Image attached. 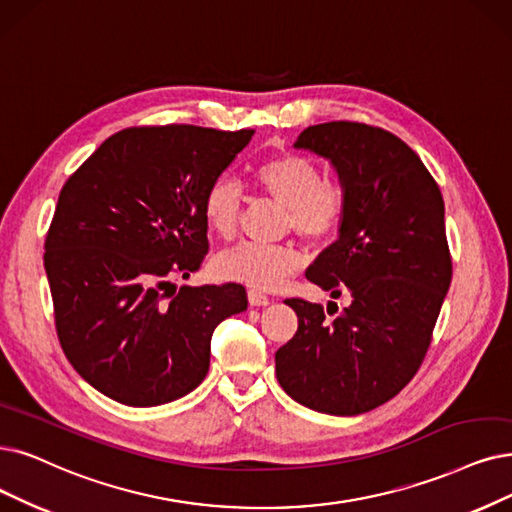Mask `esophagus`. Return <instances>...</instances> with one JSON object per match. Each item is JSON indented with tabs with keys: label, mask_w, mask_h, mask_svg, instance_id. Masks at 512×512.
<instances>
[{
	"label": "esophagus",
	"mask_w": 512,
	"mask_h": 512,
	"mask_svg": "<svg viewBox=\"0 0 512 512\" xmlns=\"http://www.w3.org/2000/svg\"><path fill=\"white\" fill-rule=\"evenodd\" d=\"M248 300H250L252 306H267V304H271V298L267 294L258 292V290H250L248 292Z\"/></svg>",
	"instance_id": "esophagus-1"
}]
</instances>
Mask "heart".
<instances>
[{"label":"heart","mask_w":512,"mask_h":512,"mask_svg":"<svg viewBox=\"0 0 512 512\" xmlns=\"http://www.w3.org/2000/svg\"><path fill=\"white\" fill-rule=\"evenodd\" d=\"M254 185L290 212L294 231L313 241L330 239L342 224L346 195L342 187L325 182L323 172L302 155H281L260 163ZM241 191L237 182L220 176L203 193L201 212L210 233L229 239L237 229ZM304 252L296 245H260L241 241L220 252L212 269L220 279L237 281L256 290H275L302 269Z\"/></svg>","instance_id":"obj_1"}]
</instances>
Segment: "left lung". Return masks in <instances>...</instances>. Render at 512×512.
Masks as SVG:
<instances>
[{"label": "left lung", "mask_w": 512, "mask_h": 512, "mask_svg": "<svg viewBox=\"0 0 512 512\" xmlns=\"http://www.w3.org/2000/svg\"><path fill=\"white\" fill-rule=\"evenodd\" d=\"M294 147L330 161L346 195L338 239L306 279L332 298L349 292L351 304L330 321L321 304L285 300L298 330L275 353V372L309 410L357 416L393 399L431 344L452 283L443 197L422 159L382 128L330 121Z\"/></svg>", "instance_id": "obj_1"}]
</instances>
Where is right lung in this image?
<instances>
[{
  "mask_svg": "<svg viewBox=\"0 0 512 512\" xmlns=\"http://www.w3.org/2000/svg\"><path fill=\"white\" fill-rule=\"evenodd\" d=\"M254 130L128 128L58 195L46 237L58 340L98 393L132 405L176 401L210 370L214 327L248 309L243 285H182L208 254L203 193Z\"/></svg>",
  "mask_w": 512,
  "mask_h": 512,
  "instance_id": "add662e5",
  "label": "right lung"
}]
</instances>
